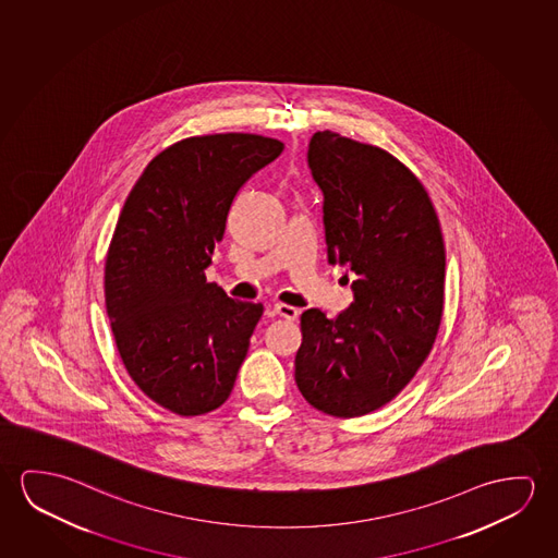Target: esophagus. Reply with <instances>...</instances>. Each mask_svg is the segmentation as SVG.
I'll return each instance as SVG.
<instances>
[{
	"label": "esophagus",
	"instance_id": "esophagus-1",
	"mask_svg": "<svg viewBox=\"0 0 558 558\" xmlns=\"http://www.w3.org/2000/svg\"><path fill=\"white\" fill-rule=\"evenodd\" d=\"M275 313L280 317L288 318V320H295L300 315V311L292 307V305H286V303H276Z\"/></svg>",
	"mask_w": 558,
	"mask_h": 558
}]
</instances>
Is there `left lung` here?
Segmentation results:
<instances>
[{
  "label": "left lung",
  "mask_w": 558,
  "mask_h": 558,
  "mask_svg": "<svg viewBox=\"0 0 558 558\" xmlns=\"http://www.w3.org/2000/svg\"><path fill=\"white\" fill-rule=\"evenodd\" d=\"M307 162L325 195L328 263L355 278L338 317L301 315L295 383L318 412L360 417L400 395L433 350L445 241L427 191L390 153L317 131Z\"/></svg>",
  "instance_id": "obj_1"
}]
</instances>
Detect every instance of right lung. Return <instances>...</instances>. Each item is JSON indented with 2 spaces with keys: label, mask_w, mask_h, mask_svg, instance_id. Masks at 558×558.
Instances as JSON below:
<instances>
[{
  "label": "right lung",
  "mask_w": 558,
  "mask_h": 558,
  "mask_svg": "<svg viewBox=\"0 0 558 558\" xmlns=\"http://www.w3.org/2000/svg\"><path fill=\"white\" fill-rule=\"evenodd\" d=\"M251 133L183 138L131 189L104 268L106 311L129 377L178 415H203L232 392L260 303L206 282L233 198L282 155Z\"/></svg>",
  "instance_id": "obj_1"
}]
</instances>
